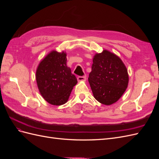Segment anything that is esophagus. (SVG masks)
I'll use <instances>...</instances> for the list:
<instances>
[{
  "mask_svg": "<svg viewBox=\"0 0 159 159\" xmlns=\"http://www.w3.org/2000/svg\"><path fill=\"white\" fill-rule=\"evenodd\" d=\"M77 79H78V81H85L86 77L85 76H78Z\"/></svg>",
  "mask_w": 159,
  "mask_h": 159,
  "instance_id": "1",
  "label": "esophagus"
}]
</instances>
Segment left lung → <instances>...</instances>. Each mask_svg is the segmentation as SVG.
<instances>
[{"instance_id":"1","label":"left lung","mask_w":159,"mask_h":159,"mask_svg":"<svg viewBox=\"0 0 159 159\" xmlns=\"http://www.w3.org/2000/svg\"><path fill=\"white\" fill-rule=\"evenodd\" d=\"M88 81L95 99L110 105L117 102L127 88L129 74L119 56L103 50L93 56Z\"/></svg>"}]
</instances>
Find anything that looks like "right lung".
Listing matches in <instances>:
<instances>
[{
    "instance_id": "right-lung-1",
    "label": "right lung",
    "mask_w": 159,
    "mask_h": 159,
    "mask_svg": "<svg viewBox=\"0 0 159 159\" xmlns=\"http://www.w3.org/2000/svg\"><path fill=\"white\" fill-rule=\"evenodd\" d=\"M66 56L64 51H51L40 61L36 71L40 93L53 105H61L68 102L72 89L78 83L70 68L67 66Z\"/></svg>"
}]
</instances>
